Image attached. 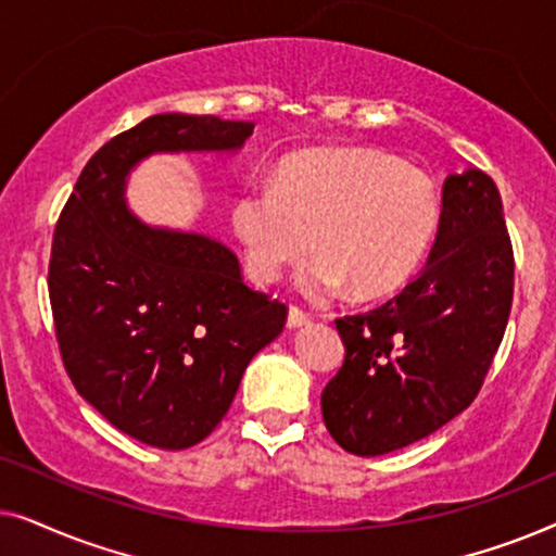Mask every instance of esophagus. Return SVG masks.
<instances>
[{"instance_id":"1","label":"esophagus","mask_w":556,"mask_h":556,"mask_svg":"<svg viewBox=\"0 0 556 556\" xmlns=\"http://www.w3.org/2000/svg\"><path fill=\"white\" fill-rule=\"evenodd\" d=\"M308 324H311V316L306 311H301L299 306L288 308V329H301V326H308Z\"/></svg>"}]
</instances>
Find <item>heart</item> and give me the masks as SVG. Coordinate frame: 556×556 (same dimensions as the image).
Returning a JSON list of instances; mask_svg holds the SVG:
<instances>
[{
	"instance_id": "b5f03b06",
	"label": "heart",
	"mask_w": 556,
	"mask_h": 556,
	"mask_svg": "<svg viewBox=\"0 0 556 556\" xmlns=\"http://www.w3.org/2000/svg\"><path fill=\"white\" fill-rule=\"evenodd\" d=\"M250 276L270 283L311 248L299 283L308 293L371 299L405 286L438 230V197L413 166L362 149H316L286 159L278 181H250L232 204Z\"/></svg>"
}]
</instances>
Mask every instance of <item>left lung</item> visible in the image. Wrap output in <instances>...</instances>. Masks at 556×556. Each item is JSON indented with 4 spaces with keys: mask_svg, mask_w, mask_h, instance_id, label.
<instances>
[{
    "mask_svg": "<svg viewBox=\"0 0 556 556\" xmlns=\"http://www.w3.org/2000/svg\"><path fill=\"white\" fill-rule=\"evenodd\" d=\"M514 299V250L489 174L443 185L428 263L405 291L337 318L346 356L321 392L331 438L354 455L407 447L460 415L481 390Z\"/></svg>",
    "mask_w": 556,
    "mask_h": 556,
    "instance_id": "left-lung-1",
    "label": "left lung"
}]
</instances>
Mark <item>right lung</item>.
I'll return each mask as SVG.
<instances>
[{"label": "right lung", "instance_id": "add662e5", "mask_svg": "<svg viewBox=\"0 0 556 556\" xmlns=\"http://www.w3.org/2000/svg\"><path fill=\"white\" fill-rule=\"evenodd\" d=\"M253 128L187 113L141 121L96 151L52 235L48 288L65 371L113 428L162 451L217 428L288 308L245 286L223 242L141 223L126 177L151 154L238 151Z\"/></svg>", "mask_w": 556, "mask_h": 556}]
</instances>
